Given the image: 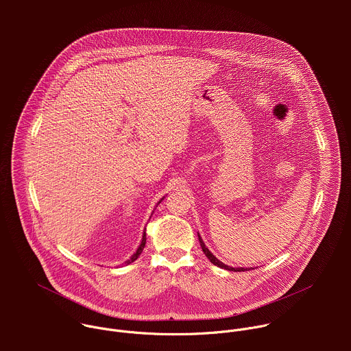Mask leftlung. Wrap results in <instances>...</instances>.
I'll return each mask as SVG.
<instances>
[{
  "instance_id": "8db88e82",
  "label": "left lung",
  "mask_w": 351,
  "mask_h": 351,
  "mask_svg": "<svg viewBox=\"0 0 351 351\" xmlns=\"http://www.w3.org/2000/svg\"><path fill=\"white\" fill-rule=\"evenodd\" d=\"M198 240H199V245H202V248H203V252H204V254L207 256V258L214 264V265H217V267H219V268H222V269H226V271H233V272H244V271H247V268H233V267H228V265H225L223 263H221L211 252L210 250L206 247V244H204V241H203V239H202V236L198 234ZM250 269H253V268H248V271Z\"/></svg>"
}]
</instances>
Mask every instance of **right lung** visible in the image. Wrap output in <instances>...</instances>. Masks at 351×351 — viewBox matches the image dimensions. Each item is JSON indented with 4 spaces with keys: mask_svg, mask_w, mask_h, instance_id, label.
I'll return each mask as SVG.
<instances>
[{
    "mask_svg": "<svg viewBox=\"0 0 351 351\" xmlns=\"http://www.w3.org/2000/svg\"><path fill=\"white\" fill-rule=\"evenodd\" d=\"M162 202V198L160 199V203ZM144 245H145V232L143 233V239H141V243H140V245H138V248L136 250V253L132 256V258L130 260H128L125 264H130V263H133L134 260H137L138 258V256L141 254V252H143V248H144Z\"/></svg>",
    "mask_w": 351,
    "mask_h": 351,
    "instance_id": "obj_1",
    "label": "right lung"
}]
</instances>
